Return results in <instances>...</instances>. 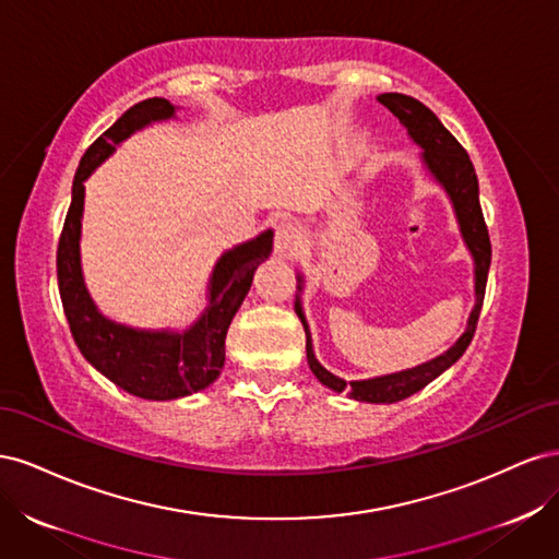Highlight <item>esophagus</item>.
<instances>
[{"instance_id":"obj_1","label":"esophagus","mask_w":559,"mask_h":559,"mask_svg":"<svg viewBox=\"0 0 559 559\" xmlns=\"http://www.w3.org/2000/svg\"><path fill=\"white\" fill-rule=\"evenodd\" d=\"M306 247V230L300 224L292 222V218H284L275 228V251L284 259H296L298 253Z\"/></svg>"}]
</instances>
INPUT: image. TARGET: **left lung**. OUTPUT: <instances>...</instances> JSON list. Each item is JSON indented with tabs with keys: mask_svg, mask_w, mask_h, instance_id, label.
<instances>
[{
	"mask_svg": "<svg viewBox=\"0 0 559 559\" xmlns=\"http://www.w3.org/2000/svg\"><path fill=\"white\" fill-rule=\"evenodd\" d=\"M378 99L399 118L405 128H408L411 138L421 146V151H425L421 158H425L429 173L443 183V189L452 200L456 222H460V228L464 235V242L473 253V263H476V308H473L468 317V326L464 335L445 354H441V357L408 370H401V373L382 376L373 380H359V382H345L341 378H335L314 359L312 337L308 331L306 314H302V308H300V298H296L294 308L298 319L302 321V329H306V337H308L306 349H308L310 370L321 384H326L337 394L347 392L349 399L354 401L396 403L413 396L415 392H419V389H425L431 380H436L443 370H448L456 359H460L466 352V347L471 345L473 333H476V326H478L480 310H483L487 270H489V261H492V245H489V233L480 210L478 177H476V170H473V163L466 154V148L452 138V132L438 121V116L429 107L421 105L419 99L411 95H401V93H382Z\"/></svg>",
	"mask_w": 559,
	"mask_h": 559,
	"instance_id": "8db88e82",
	"label": "left lung"
}]
</instances>
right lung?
<instances>
[{"instance_id":"right-lung-1","label":"right lung","mask_w":559,"mask_h":559,"mask_svg":"<svg viewBox=\"0 0 559 559\" xmlns=\"http://www.w3.org/2000/svg\"><path fill=\"white\" fill-rule=\"evenodd\" d=\"M175 116L163 97H148L130 107L83 154L74 175L72 202L58 242V286L72 337L99 373L128 394L148 401H170L200 392L222 373L226 361V333L249 292L253 270L273 249V233L226 251L210 282V306L186 333L134 331L105 319L83 286L79 263V235L83 212V181L103 163L118 142L151 121Z\"/></svg>"}]
</instances>
